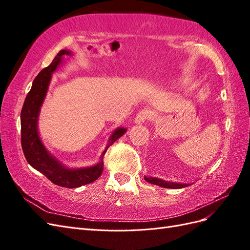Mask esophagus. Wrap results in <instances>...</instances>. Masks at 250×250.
Returning <instances> with one entry per match:
<instances>
[{
	"label": "esophagus",
	"mask_w": 250,
	"mask_h": 250,
	"mask_svg": "<svg viewBox=\"0 0 250 250\" xmlns=\"http://www.w3.org/2000/svg\"><path fill=\"white\" fill-rule=\"evenodd\" d=\"M152 118V113H151L150 110L148 109H143L139 111V113L134 118V123L135 124H142L144 122H146L147 120H151Z\"/></svg>",
	"instance_id": "esophagus-1"
}]
</instances>
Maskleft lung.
I'll return each mask as SVG.
<instances>
[{"mask_svg":"<svg viewBox=\"0 0 250 250\" xmlns=\"http://www.w3.org/2000/svg\"><path fill=\"white\" fill-rule=\"evenodd\" d=\"M146 181H148L149 184L160 186L162 188H186L188 186H190L188 184H177V183H172V181H165L161 178H156V177H147L144 176Z\"/></svg>","mask_w":250,"mask_h":250,"instance_id":"left-lung-1","label":"left lung"}]
</instances>
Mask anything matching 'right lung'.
<instances>
[{"label": "right lung", "instance_id": "right-lung-1", "mask_svg": "<svg viewBox=\"0 0 250 250\" xmlns=\"http://www.w3.org/2000/svg\"><path fill=\"white\" fill-rule=\"evenodd\" d=\"M72 55L69 50H62L53 59L51 64L40 72L32 83L21 112V148L27 162L32 168L42 173L53 184L57 186L75 188L84 186L100 177L103 171V156L111 144L126 132V128L118 127L108 139L106 148L100 156L99 163L90 167L70 168L64 166L43 145L39 133V117L41 107L47 96L52 74L62 64L65 56Z\"/></svg>", "mask_w": 250, "mask_h": 250}]
</instances>
